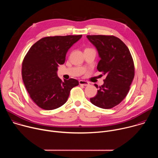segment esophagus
<instances>
[{"mask_svg": "<svg viewBox=\"0 0 158 158\" xmlns=\"http://www.w3.org/2000/svg\"><path fill=\"white\" fill-rule=\"evenodd\" d=\"M79 84L80 85H84V86H87L89 85V82H87V81H82V80H80L79 81Z\"/></svg>", "mask_w": 158, "mask_h": 158, "instance_id": "obj_1", "label": "esophagus"}]
</instances>
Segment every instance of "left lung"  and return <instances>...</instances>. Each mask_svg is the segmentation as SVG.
Segmentation results:
<instances>
[{"label":"left lung","mask_w":158,"mask_h":158,"mask_svg":"<svg viewBox=\"0 0 158 158\" xmlns=\"http://www.w3.org/2000/svg\"><path fill=\"white\" fill-rule=\"evenodd\" d=\"M87 38L96 48L101 58L98 70L106 76L96 96L90 101L102 109L112 108L126 98L129 91L134 77L132 56L126 45L114 35H89Z\"/></svg>","instance_id":"left-lung-1"}]
</instances>
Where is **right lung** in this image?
<instances>
[{"mask_svg":"<svg viewBox=\"0 0 158 158\" xmlns=\"http://www.w3.org/2000/svg\"><path fill=\"white\" fill-rule=\"evenodd\" d=\"M82 35L49 36L40 39L24 58L22 76L32 100L45 110L64 104L71 90L79 81L71 78L62 81L57 74V67L65 62L66 53Z\"/></svg>","mask_w":158,"mask_h":158,"instance_id":"right-lung-1","label":"right lung"}]
</instances>
